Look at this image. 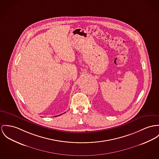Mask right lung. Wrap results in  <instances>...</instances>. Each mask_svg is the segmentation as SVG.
I'll return each mask as SVG.
<instances>
[{
    "mask_svg": "<svg viewBox=\"0 0 159 159\" xmlns=\"http://www.w3.org/2000/svg\"><path fill=\"white\" fill-rule=\"evenodd\" d=\"M59 116H60V115H59ZM56 116H55V117H56Z\"/></svg>",
    "mask_w": 159,
    "mask_h": 159,
    "instance_id": "obj_1",
    "label": "right lung"
}]
</instances>
